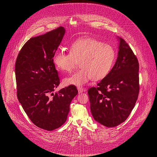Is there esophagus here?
<instances>
[{
    "label": "esophagus",
    "instance_id": "1",
    "mask_svg": "<svg viewBox=\"0 0 157 157\" xmlns=\"http://www.w3.org/2000/svg\"><path fill=\"white\" fill-rule=\"evenodd\" d=\"M77 90H78V93H79V94H80V93H82L83 92H85V91L86 90L85 89H84L83 88L80 87V86L77 87Z\"/></svg>",
    "mask_w": 157,
    "mask_h": 157
}]
</instances>
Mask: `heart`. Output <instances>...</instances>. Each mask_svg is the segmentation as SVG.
Here are the masks:
<instances>
[{"label": "heart", "mask_w": 157, "mask_h": 157, "mask_svg": "<svg viewBox=\"0 0 157 157\" xmlns=\"http://www.w3.org/2000/svg\"><path fill=\"white\" fill-rule=\"evenodd\" d=\"M116 60V52L111 45L92 38L78 39L72 44L70 51H56L52 62L63 72H71L80 61V69L63 80L65 85L81 86L91 78L99 80L106 77Z\"/></svg>", "instance_id": "1"}]
</instances>
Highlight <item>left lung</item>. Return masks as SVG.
Segmentation results:
<instances>
[{"label":"left lung","mask_w":157,"mask_h":157,"mask_svg":"<svg viewBox=\"0 0 157 157\" xmlns=\"http://www.w3.org/2000/svg\"><path fill=\"white\" fill-rule=\"evenodd\" d=\"M118 39V57L113 67L96 88L88 91L94 118L108 128L115 127L127 119L140 90L138 59L126 41Z\"/></svg>","instance_id":"1"}]
</instances>
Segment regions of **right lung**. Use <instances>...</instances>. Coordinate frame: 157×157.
<instances>
[{"label": "right lung", "mask_w": 157, "mask_h": 157, "mask_svg": "<svg viewBox=\"0 0 157 157\" xmlns=\"http://www.w3.org/2000/svg\"><path fill=\"white\" fill-rule=\"evenodd\" d=\"M65 33V28L60 26L31 37L23 46L15 65L18 100L31 121L46 131L65 123L70 103L78 93L74 85L53 92L60 78L52 57Z\"/></svg>", "instance_id": "1"}]
</instances>
